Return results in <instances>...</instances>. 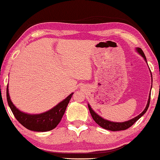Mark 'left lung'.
<instances>
[{"label": "left lung", "mask_w": 160, "mask_h": 160, "mask_svg": "<svg viewBox=\"0 0 160 160\" xmlns=\"http://www.w3.org/2000/svg\"><path fill=\"white\" fill-rule=\"evenodd\" d=\"M136 50L139 55H142V57L144 58V60H145V62L148 63V62H147L145 55H144V52L142 50L141 48H137ZM149 71H150V69H149ZM150 74H151V77H152V75L151 71H150ZM152 85L151 86V89H152ZM150 95H151V90H150V92H149V99H148V103H147L146 108H144V110L142 111V112L139 114V115L137 117H135V118L131 119V120H128V121L122 122H111V121H109L108 120H105V119L102 118V117H100V115H98V114L92 110V108L90 107V105H89V104H88V108H89L90 112L91 114V115H92V119L95 120V122L97 123L98 125H100L101 127V128L105 129V130H111L113 132L125 130H127V129H128L129 128H130V127L132 125H134V123H135L136 121H138L139 119L143 115H144V113L147 112V110H148L149 105V102H150Z\"/></svg>", "instance_id": "8db88e82"}]
</instances>
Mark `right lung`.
Segmentation results:
<instances>
[{
	"label": "right lung",
	"instance_id": "right-lung-1",
	"mask_svg": "<svg viewBox=\"0 0 160 160\" xmlns=\"http://www.w3.org/2000/svg\"><path fill=\"white\" fill-rule=\"evenodd\" d=\"M73 92L47 112L40 114H28L18 110L10 98L8 85L7 86V101L16 120L28 130L35 132H47L55 128L61 120Z\"/></svg>",
	"mask_w": 160,
	"mask_h": 160
}]
</instances>
